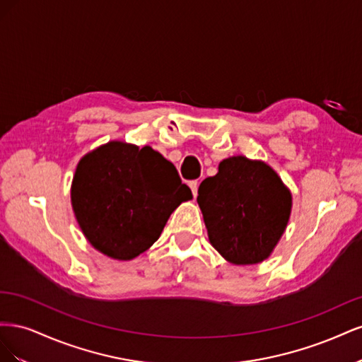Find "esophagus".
Instances as JSON below:
<instances>
[{
  "label": "esophagus",
  "mask_w": 362,
  "mask_h": 362,
  "mask_svg": "<svg viewBox=\"0 0 362 362\" xmlns=\"http://www.w3.org/2000/svg\"><path fill=\"white\" fill-rule=\"evenodd\" d=\"M189 185H190V189H192V193H193V196L198 194V187H199V182H198V181H190V182H189Z\"/></svg>",
  "instance_id": "obj_1"
}]
</instances>
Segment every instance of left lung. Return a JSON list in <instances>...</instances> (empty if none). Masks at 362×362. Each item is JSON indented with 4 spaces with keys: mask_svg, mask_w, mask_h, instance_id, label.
Listing matches in <instances>:
<instances>
[{
    "mask_svg": "<svg viewBox=\"0 0 362 362\" xmlns=\"http://www.w3.org/2000/svg\"><path fill=\"white\" fill-rule=\"evenodd\" d=\"M198 204L218 254L234 264H257L284 234L291 194L266 163L231 157L201 182Z\"/></svg>",
    "mask_w": 362,
    "mask_h": 362,
    "instance_id": "8db88e82",
    "label": "left lung"
}]
</instances>
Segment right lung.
<instances>
[{
  "instance_id": "1",
  "label": "right lung",
  "mask_w": 362,
  "mask_h": 362,
  "mask_svg": "<svg viewBox=\"0 0 362 362\" xmlns=\"http://www.w3.org/2000/svg\"><path fill=\"white\" fill-rule=\"evenodd\" d=\"M71 198L90 245L115 259H131L157 242L192 190L157 151L112 141L80 161Z\"/></svg>"
}]
</instances>
